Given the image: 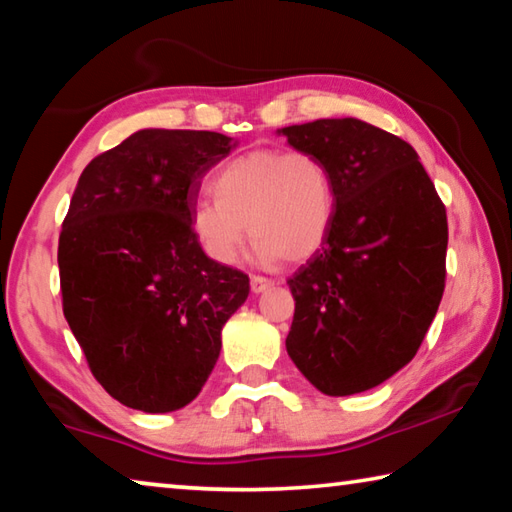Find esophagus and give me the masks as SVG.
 <instances>
[{"mask_svg":"<svg viewBox=\"0 0 512 512\" xmlns=\"http://www.w3.org/2000/svg\"><path fill=\"white\" fill-rule=\"evenodd\" d=\"M271 284H273L271 277H264V275L250 277V289H253V293H262V291L271 287Z\"/></svg>","mask_w":512,"mask_h":512,"instance_id":"esophagus-1","label":"esophagus"}]
</instances>
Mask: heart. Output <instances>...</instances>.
Returning <instances> with one entry per match:
<instances>
[{
	"instance_id": "b5f03b06",
	"label": "heart",
	"mask_w": 512,
	"mask_h": 512,
	"mask_svg": "<svg viewBox=\"0 0 512 512\" xmlns=\"http://www.w3.org/2000/svg\"><path fill=\"white\" fill-rule=\"evenodd\" d=\"M214 198L192 210V230L205 255L232 264L250 235L253 259L273 264L309 259L323 246L334 219V180L316 153L257 149L214 173Z\"/></svg>"
}]
</instances>
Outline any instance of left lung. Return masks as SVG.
Instances as JSON below:
<instances>
[{"label":"left lung","mask_w":512,"mask_h":512,"mask_svg":"<svg viewBox=\"0 0 512 512\" xmlns=\"http://www.w3.org/2000/svg\"><path fill=\"white\" fill-rule=\"evenodd\" d=\"M316 153L334 180L323 248L289 289L287 352L325 395L379 386L409 363L445 291L447 212L409 142L361 119H316L280 131Z\"/></svg>","instance_id":"1"}]
</instances>
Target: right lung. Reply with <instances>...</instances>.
Wrapping results in <instances>:
<instances>
[{"label":"right lung","mask_w":512,"mask_h":512,"mask_svg":"<svg viewBox=\"0 0 512 512\" xmlns=\"http://www.w3.org/2000/svg\"><path fill=\"white\" fill-rule=\"evenodd\" d=\"M235 149L212 131L144 128L83 169L58 239L69 329L94 379L144 413L183 409L250 280L192 230L201 178Z\"/></svg>","instance_id":"add662e5"}]
</instances>
